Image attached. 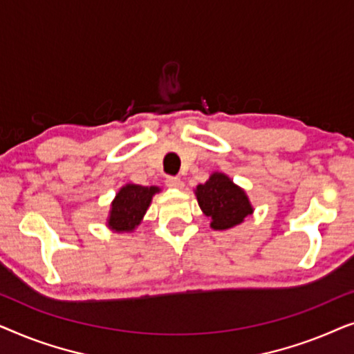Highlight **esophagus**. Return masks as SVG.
I'll return each mask as SVG.
<instances>
[{"mask_svg": "<svg viewBox=\"0 0 354 354\" xmlns=\"http://www.w3.org/2000/svg\"><path fill=\"white\" fill-rule=\"evenodd\" d=\"M166 185L169 188H182L183 182H182V178L177 177V176H167L166 177Z\"/></svg>", "mask_w": 354, "mask_h": 354, "instance_id": "esophagus-1", "label": "esophagus"}]
</instances>
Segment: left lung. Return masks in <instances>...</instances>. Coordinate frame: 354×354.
Instances as JSON below:
<instances>
[{"label": "left lung", "instance_id": "1", "mask_svg": "<svg viewBox=\"0 0 354 354\" xmlns=\"http://www.w3.org/2000/svg\"><path fill=\"white\" fill-rule=\"evenodd\" d=\"M196 198L203 212L211 217V227L216 230L230 229L253 212L245 192L219 172L212 174L209 180L196 187Z\"/></svg>", "mask_w": 354, "mask_h": 354}]
</instances>
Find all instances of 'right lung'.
I'll return each instance as SVG.
<instances>
[{
	"label": "right lung",
	"mask_w": 354,
	"mask_h": 354,
	"mask_svg": "<svg viewBox=\"0 0 354 354\" xmlns=\"http://www.w3.org/2000/svg\"><path fill=\"white\" fill-rule=\"evenodd\" d=\"M158 187H142L129 183L120 188L113 201V209L109 216V227L118 232H130L140 224Z\"/></svg>",
	"instance_id": "right-lung-1"
}]
</instances>
